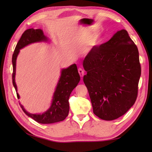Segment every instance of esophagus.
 <instances>
[{
	"label": "esophagus",
	"mask_w": 152,
	"mask_h": 152,
	"mask_svg": "<svg viewBox=\"0 0 152 152\" xmlns=\"http://www.w3.org/2000/svg\"><path fill=\"white\" fill-rule=\"evenodd\" d=\"M78 73L80 74V76L82 78V77L83 76V75H84V70H82V69H78Z\"/></svg>",
	"instance_id": "obj_1"
}]
</instances>
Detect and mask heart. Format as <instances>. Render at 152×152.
<instances>
[{"mask_svg": "<svg viewBox=\"0 0 152 152\" xmlns=\"http://www.w3.org/2000/svg\"><path fill=\"white\" fill-rule=\"evenodd\" d=\"M100 42V36L98 34H94L93 36L90 38L89 44L90 46H95L98 45Z\"/></svg>", "mask_w": 152, "mask_h": 152, "instance_id": "b5f03b06", "label": "heart"}]
</instances>
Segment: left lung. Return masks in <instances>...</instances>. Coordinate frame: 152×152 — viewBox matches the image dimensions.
Segmentation results:
<instances>
[{"label": "left lung", "instance_id": "left-lung-1", "mask_svg": "<svg viewBox=\"0 0 152 152\" xmlns=\"http://www.w3.org/2000/svg\"><path fill=\"white\" fill-rule=\"evenodd\" d=\"M93 113L112 121L134 104L141 74L139 53L127 31H117L107 42L93 47L83 60Z\"/></svg>", "mask_w": 152, "mask_h": 152}]
</instances>
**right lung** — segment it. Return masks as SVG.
Here are the masks:
<instances>
[{
	"label": "right lung",
	"mask_w": 152,
	"mask_h": 152,
	"mask_svg": "<svg viewBox=\"0 0 152 152\" xmlns=\"http://www.w3.org/2000/svg\"><path fill=\"white\" fill-rule=\"evenodd\" d=\"M49 42L48 37L45 36L42 29L28 28L23 33L20 39L16 45L14 54L12 56V83L17 92L18 98L19 95L18 93L17 85L15 83V70L16 59L20 50L31 44L36 42ZM80 80L78 69L76 64H73L66 69H63L61 71V76L57 84L56 90L53 93L52 101L49 109L42 114H31L28 112L20 104L23 110L28 117L33 118L34 120L40 124H50L63 121L66 118L69 112V99L71 92L76 88Z\"/></svg>",
	"instance_id": "1"
}]
</instances>
